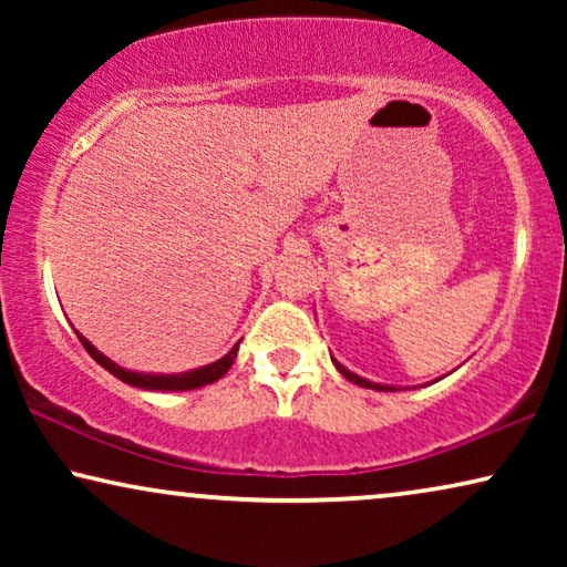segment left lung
Here are the masks:
<instances>
[{
	"mask_svg": "<svg viewBox=\"0 0 567 567\" xmlns=\"http://www.w3.org/2000/svg\"><path fill=\"white\" fill-rule=\"evenodd\" d=\"M330 359H332V353H330ZM332 363H336V369L340 371V374H343L348 382H353V384H359V386H367V390H377V392H394L398 390V386H392V384H379V382H369V379H363V377H359V374H353L351 369H346L343 363H340L338 359H332Z\"/></svg>",
	"mask_w": 567,
	"mask_h": 567,
	"instance_id": "8db88e82",
	"label": "left lung"
}]
</instances>
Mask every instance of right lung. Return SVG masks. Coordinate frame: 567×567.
Returning a JSON list of instances; mask_svg holds the SVG:
<instances>
[{"label":"right lung","mask_w":567,"mask_h":567,"mask_svg":"<svg viewBox=\"0 0 567 567\" xmlns=\"http://www.w3.org/2000/svg\"><path fill=\"white\" fill-rule=\"evenodd\" d=\"M76 338H80V343L84 346V351H87L92 359H95L105 371H111V374L118 377L121 382H126L131 386H138V390H152V392H185V390H198V386L219 382V379L229 371L231 363H235L237 351H239V340H237V343L231 346L229 353H224L219 361L206 363V367L181 371V374H152V371L123 369L115 361L107 359L105 353H100L97 348L92 346L90 340L82 336V332H76Z\"/></svg>","instance_id":"obj_1"}]
</instances>
